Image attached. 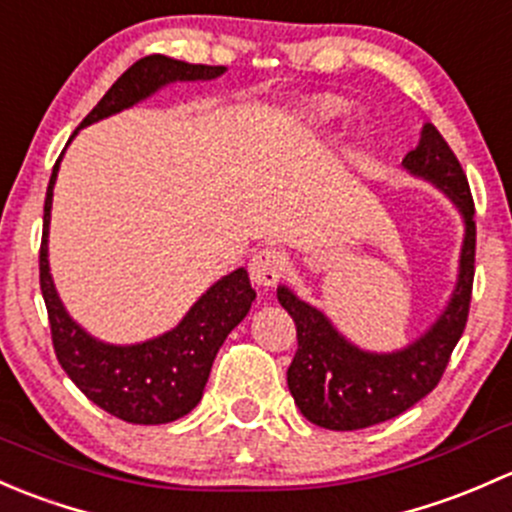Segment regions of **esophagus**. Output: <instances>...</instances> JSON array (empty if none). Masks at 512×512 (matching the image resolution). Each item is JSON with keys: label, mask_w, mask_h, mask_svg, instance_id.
Listing matches in <instances>:
<instances>
[{"label": "esophagus", "mask_w": 512, "mask_h": 512, "mask_svg": "<svg viewBox=\"0 0 512 512\" xmlns=\"http://www.w3.org/2000/svg\"><path fill=\"white\" fill-rule=\"evenodd\" d=\"M288 266V258L283 251L278 249H261L251 256L249 261V273H251V281L256 283L258 288H271L281 281V276L286 273Z\"/></svg>", "instance_id": "1"}]
</instances>
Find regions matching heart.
<instances>
[{"label":"heart","instance_id":"1","mask_svg":"<svg viewBox=\"0 0 512 512\" xmlns=\"http://www.w3.org/2000/svg\"><path fill=\"white\" fill-rule=\"evenodd\" d=\"M350 113V103L340 96H313L298 105V118L305 128L323 130L330 125L340 123L345 115Z\"/></svg>","mask_w":512,"mask_h":512}]
</instances>
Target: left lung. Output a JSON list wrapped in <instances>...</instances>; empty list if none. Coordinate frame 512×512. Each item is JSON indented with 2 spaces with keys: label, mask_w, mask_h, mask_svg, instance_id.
Listing matches in <instances>:
<instances>
[{
  "label": "left lung",
  "mask_w": 512,
  "mask_h": 512,
  "mask_svg": "<svg viewBox=\"0 0 512 512\" xmlns=\"http://www.w3.org/2000/svg\"><path fill=\"white\" fill-rule=\"evenodd\" d=\"M402 167L407 175L424 179L444 194L463 221L456 283L444 310L424 333L397 350H365L347 340L323 310L300 298L286 283L276 288L278 303L288 310L298 330L288 389L300 414L323 429H367L407 412L439 384L466 328L476 261V224L466 175L431 123H424L419 145L404 157Z\"/></svg>",
  "instance_id": "8db88e82"
}]
</instances>
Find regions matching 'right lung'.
<instances>
[{"label":"right lung","instance_id":"1","mask_svg":"<svg viewBox=\"0 0 512 512\" xmlns=\"http://www.w3.org/2000/svg\"><path fill=\"white\" fill-rule=\"evenodd\" d=\"M224 73L226 66H202L162 54L145 56L110 86V91L78 125V130L123 113L172 83L214 81ZM78 130L71 140L76 138ZM59 167L61 157L54 165L46 189L44 239L39 254L41 293L49 310L56 357L73 384L103 412L118 416L128 424L175 421L197 407L219 347L224 345L226 335L249 315L251 303L256 300L249 273L246 268H236L214 281L167 333L130 345L98 340L78 320H73L51 276L49 226Z\"/></svg>","mask_w":512,"mask_h":512}]
</instances>
